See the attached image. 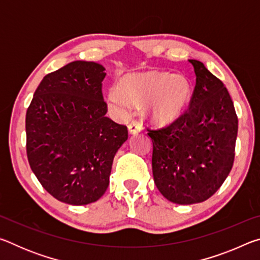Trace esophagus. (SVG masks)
Listing matches in <instances>:
<instances>
[{
  "mask_svg": "<svg viewBox=\"0 0 260 260\" xmlns=\"http://www.w3.org/2000/svg\"><path fill=\"white\" fill-rule=\"evenodd\" d=\"M142 128H143L142 124H141V122L138 121V120H133V121H132L131 124L128 125V131H129L131 134L139 133V132L142 131Z\"/></svg>",
  "mask_w": 260,
  "mask_h": 260,
  "instance_id": "1",
  "label": "esophagus"
}]
</instances>
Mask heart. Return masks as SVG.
<instances>
[{
  "label": "heart",
  "mask_w": 260,
  "mask_h": 260,
  "mask_svg": "<svg viewBox=\"0 0 260 260\" xmlns=\"http://www.w3.org/2000/svg\"><path fill=\"white\" fill-rule=\"evenodd\" d=\"M191 83L181 73L147 71L127 74L108 93L110 107L125 111L132 104L149 101V112L157 121L170 122L181 116L191 99Z\"/></svg>",
  "instance_id": "heart-1"
}]
</instances>
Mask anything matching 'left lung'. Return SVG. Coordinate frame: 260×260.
Wrapping results in <instances>:
<instances>
[{
  "label": "left lung",
  "mask_w": 260,
  "mask_h": 260,
  "mask_svg": "<svg viewBox=\"0 0 260 260\" xmlns=\"http://www.w3.org/2000/svg\"><path fill=\"white\" fill-rule=\"evenodd\" d=\"M188 109L161 128H148L152 141V174L165 199L195 204L210 199L230 174L239 120L222 81L200 60Z\"/></svg>",
  "instance_id": "8db88e82"
}]
</instances>
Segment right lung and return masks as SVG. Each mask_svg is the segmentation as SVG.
I'll use <instances>...</instances> for the list:
<instances>
[{
    "instance_id": "obj_1",
    "label": "right lung",
    "mask_w": 260,
    "mask_h": 260,
    "mask_svg": "<svg viewBox=\"0 0 260 260\" xmlns=\"http://www.w3.org/2000/svg\"><path fill=\"white\" fill-rule=\"evenodd\" d=\"M104 68L76 60L42 79L26 112V153L56 200L86 205L103 196L114 155L128 138L105 117Z\"/></svg>"
}]
</instances>
